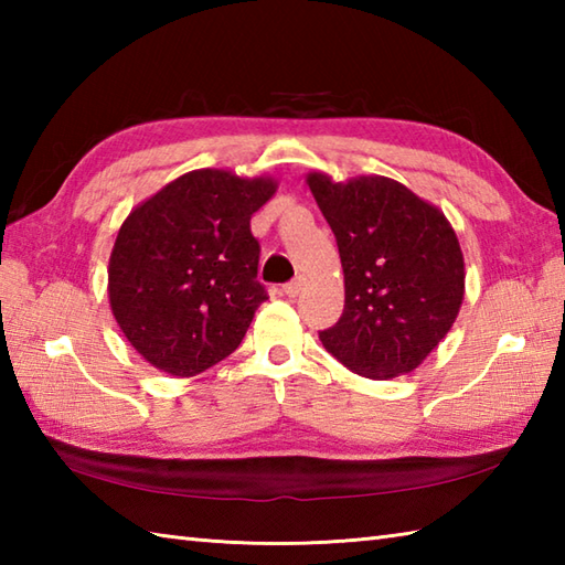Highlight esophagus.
Here are the masks:
<instances>
[{"mask_svg": "<svg viewBox=\"0 0 565 565\" xmlns=\"http://www.w3.org/2000/svg\"><path fill=\"white\" fill-rule=\"evenodd\" d=\"M303 289H306V279H303V276H296L291 284L284 286V294L289 298H296V296L303 294Z\"/></svg>", "mask_w": 565, "mask_h": 565, "instance_id": "1", "label": "esophagus"}]
</instances>
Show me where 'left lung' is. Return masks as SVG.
Masks as SVG:
<instances>
[{"label":"left lung","mask_w":565,"mask_h":565,"mask_svg":"<svg viewBox=\"0 0 565 565\" xmlns=\"http://www.w3.org/2000/svg\"><path fill=\"white\" fill-rule=\"evenodd\" d=\"M338 239L344 310L320 332L326 350L354 374H411L447 338L463 301V252L437 206L388 177L334 182L306 177Z\"/></svg>","instance_id":"left-lung-1"}]
</instances>
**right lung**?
Segmentation results:
<instances>
[{
    "mask_svg": "<svg viewBox=\"0 0 565 565\" xmlns=\"http://www.w3.org/2000/svg\"><path fill=\"white\" fill-rule=\"evenodd\" d=\"M274 194L271 177L194 170L128 213L109 257V303L148 364L189 379L237 350L267 301L249 218Z\"/></svg>",
    "mask_w": 565,
    "mask_h": 565,
    "instance_id": "add662e5",
    "label": "right lung"
}]
</instances>
